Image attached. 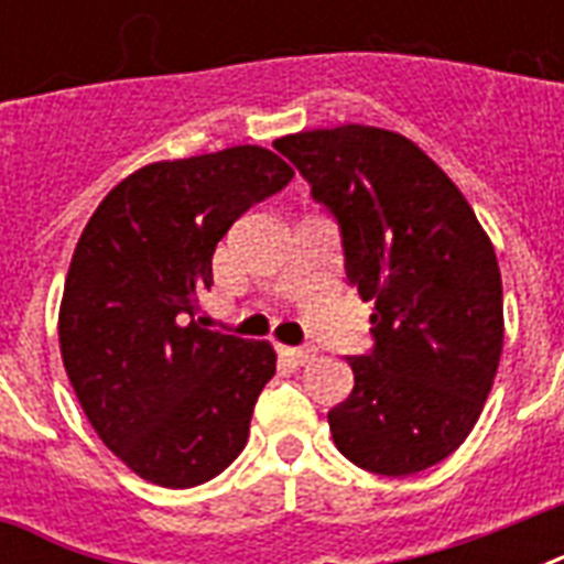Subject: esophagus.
I'll return each mask as SVG.
<instances>
[{
  "label": "esophagus",
  "instance_id": "34e87169",
  "mask_svg": "<svg viewBox=\"0 0 564 564\" xmlns=\"http://www.w3.org/2000/svg\"><path fill=\"white\" fill-rule=\"evenodd\" d=\"M281 354L290 362H295V366H304V362H310V360H313V357H316V351H313V348H307V345H295V348H290V345H283Z\"/></svg>",
  "mask_w": 564,
  "mask_h": 564
}]
</instances>
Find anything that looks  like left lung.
I'll return each instance as SVG.
<instances>
[{
  "mask_svg": "<svg viewBox=\"0 0 564 564\" xmlns=\"http://www.w3.org/2000/svg\"><path fill=\"white\" fill-rule=\"evenodd\" d=\"M274 149L339 225L345 278L375 301L354 392L327 412L354 465L406 477L463 445L503 348L495 248L456 184L406 137L371 126L301 131Z\"/></svg>",
  "mask_w": 564,
  "mask_h": 564,
  "instance_id": "8db88e82",
  "label": "left lung"
}]
</instances>
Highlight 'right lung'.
<instances>
[{"mask_svg": "<svg viewBox=\"0 0 564 564\" xmlns=\"http://www.w3.org/2000/svg\"><path fill=\"white\" fill-rule=\"evenodd\" d=\"M292 175L260 145L152 163L105 195L75 246L57 322L64 369L93 430L143 480L189 489L246 447L278 357L198 325V292L216 242Z\"/></svg>", "mask_w": 564, "mask_h": 564, "instance_id": "add662e5", "label": "right lung"}]
</instances>
